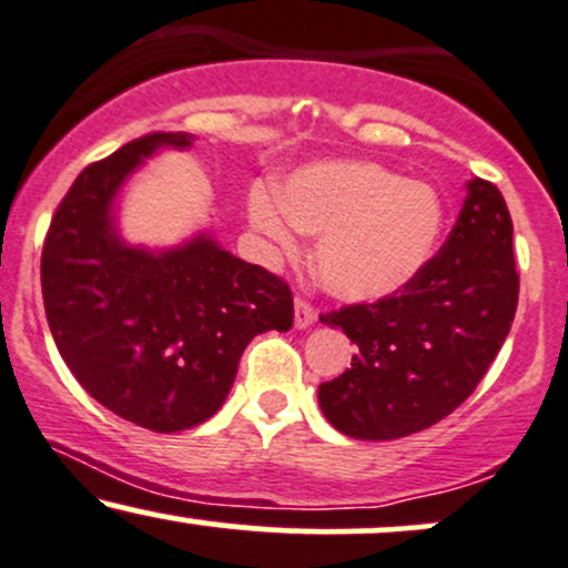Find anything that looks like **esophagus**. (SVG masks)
<instances>
[{
	"label": "esophagus",
	"mask_w": 568,
	"mask_h": 568,
	"mask_svg": "<svg viewBox=\"0 0 568 568\" xmlns=\"http://www.w3.org/2000/svg\"><path fill=\"white\" fill-rule=\"evenodd\" d=\"M316 322V311L311 308L305 300H295V326L297 329H308V326Z\"/></svg>",
	"instance_id": "1"
}]
</instances>
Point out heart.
I'll return each mask as SVG.
<instances>
[{"instance_id":"1","label":"heart","mask_w":568,"mask_h":568,"mask_svg":"<svg viewBox=\"0 0 568 568\" xmlns=\"http://www.w3.org/2000/svg\"><path fill=\"white\" fill-rule=\"evenodd\" d=\"M246 217L282 252H295L297 229L318 236V284L345 303H377L425 271L442 244L446 210L436 189L383 164L318 162L292 172L282 199L252 191Z\"/></svg>"}]
</instances>
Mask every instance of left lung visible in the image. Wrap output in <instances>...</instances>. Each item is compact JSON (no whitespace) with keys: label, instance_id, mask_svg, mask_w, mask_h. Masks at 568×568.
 <instances>
[{"label":"left lung","instance_id":"1","mask_svg":"<svg viewBox=\"0 0 568 568\" xmlns=\"http://www.w3.org/2000/svg\"><path fill=\"white\" fill-rule=\"evenodd\" d=\"M455 229L398 295L322 316L358 345L351 369L318 385L332 428L362 442L412 436L476 390L518 305L513 220L503 193L468 180Z\"/></svg>","mask_w":568,"mask_h":568}]
</instances>
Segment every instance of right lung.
Segmentation results:
<instances>
[{
	"mask_svg": "<svg viewBox=\"0 0 568 568\" xmlns=\"http://www.w3.org/2000/svg\"><path fill=\"white\" fill-rule=\"evenodd\" d=\"M191 145L189 132H153L87 166L42 252L60 358L98 404L153 433L189 430L215 415L250 339L286 332L295 318L290 286L223 250L212 229L172 246L122 236L126 180L156 153Z\"/></svg>",
	"mask_w": 568,
	"mask_h": 568,
	"instance_id": "1",
	"label": "right lung"
}]
</instances>
